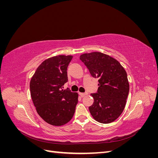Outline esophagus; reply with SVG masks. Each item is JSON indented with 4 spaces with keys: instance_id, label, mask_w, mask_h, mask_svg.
Masks as SVG:
<instances>
[{
    "instance_id": "esophagus-1",
    "label": "esophagus",
    "mask_w": 158,
    "mask_h": 158,
    "mask_svg": "<svg viewBox=\"0 0 158 158\" xmlns=\"http://www.w3.org/2000/svg\"><path fill=\"white\" fill-rule=\"evenodd\" d=\"M79 95H80L81 97H84V96H85V95H88V93H79Z\"/></svg>"
}]
</instances>
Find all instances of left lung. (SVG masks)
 I'll list each match as a JSON object with an SVG mask.
<instances>
[{
  "label": "left lung",
  "instance_id": "8db88e82",
  "mask_svg": "<svg viewBox=\"0 0 158 158\" xmlns=\"http://www.w3.org/2000/svg\"><path fill=\"white\" fill-rule=\"evenodd\" d=\"M80 59L99 82L98 92L91 94L94 99L89 107L91 114L99 123L113 122L125 109L129 92L125 69L116 59L100 52L82 54Z\"/></svg>",
  "mask_w": 158,
  "mask_h": 158
}]
</instances>
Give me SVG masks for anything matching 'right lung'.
<instances>
[{
	"mask_svg": "<svg viewBox=\"0 0 158 158\" xmlns=\"http://www.w3.org/2000/svg\"><path fill=\"white\" fill-rule=\"evenodd\" d=\"M71 55H59L44 60L38 66L30 81L33 105L39 115L53 126H62L73 118L78 94L63 89L68 81L67 67Z\"/></svg>",
	"mask_w": 158,
	"mask_h": 158,
	"instance_id": "obj_1",
	"label": "right lung"
}]
</instances>
